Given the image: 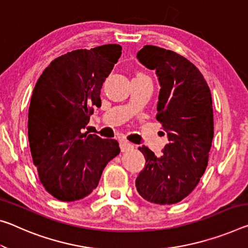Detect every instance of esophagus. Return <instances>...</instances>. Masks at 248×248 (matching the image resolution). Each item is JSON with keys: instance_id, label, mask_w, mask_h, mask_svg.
<instances>
[{"instance_id": "esophagus-1", "label": "esophagus", "mask_w": 248, "mask_h": 248, "mask_svg": "<svg viewBox=\"0 0 248 248\" xmlns=\"http://www.w3.org/2000/svg\"><path fill=\"white\" fill-rule=\"evenodd\" d=\"M120 149H121V152H127L129 150H131V149H133V144L128 142V141H121Z\"/></svg>"}]
</instances>
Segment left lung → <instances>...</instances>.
<instances>
[{
	"label": "left lung",
	"mask_w": 248,
	"mask_h": 248,
	"mask_svg": "<svg viewBox=\"0 0 248 248\" xmlns=\"http://www.w3.org/2000/svg\"><path fill=\"white\" fill-rule=\"evenodd\" d=\"M137 58L158 76L155 118L170 142L160 158L144 145L139 148L145 166L136 187L149 202L174 204L194 190L207 167L214 136L211 90L201 72L175 52L145 45Z\"/></svg>",
	"instance_id": "8db88e82"
}]
</instances>
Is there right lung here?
Returning a JSON list of instances; mask_svg holds the SVG:
<instances>
[{"mask_svg": "<svg viewBox=\"0 0 248 248\" xmlns=\"http://www.w3.org/2000/svg\"><path fill=\"white\" fill-rule=\"evenodd\" d=\"M121 49L107 44L62 55L35 85L27 123L31 153L45 190L61 201L92 193L120 152L117 140L82 131L93 109L100 108V89Z\"/></svg>", "mask_w": 248, "mask_h": 248, "instance_id": "1", "label": "right lung"}]
</instances>
